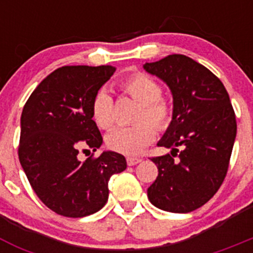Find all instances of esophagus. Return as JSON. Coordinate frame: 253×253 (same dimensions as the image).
Listing matches in <instances>:
<instances>
[{
	"label": "esophagus",
	"instance_id": "1",
	"mask_svg": "<svg viewBox=\"0 0 253 253\" xmlns=\"http://www.w3.org/2000/svg\"><path fill=\"white\" fill-rule=\"evenodd\" d=\"M139 162H142V160H140V158H137V157L126 158V163H128V166H135V165H138Z\"/></svg>",
	"mask_w": 253,
	"mask_h": 253
}]
</instances>
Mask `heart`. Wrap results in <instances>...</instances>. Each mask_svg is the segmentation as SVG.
Returning a JSON list of instances; mask_svg holds the SVG:
<instances>
[{"label":"heart","instance_id":"1","mask_svg":"<svg viewBox=\"0 0 253 253\" xmlns=\"http://www.w3.org/2000/svg\"><path fill=\"white\" fill-rule=\"evenodd\" d=\"M122 88L126 95L140 104L137 120L143 122L133 126L114 129L107 135L106 143L113 151L133 156L140 153L149 143L153 142L156 138L155 125L158 129H166L169 126L172 119V110L169 102L161 97L162 87L160 84L144 73H135L126 78L122 84ZM92 116L101 129L113 126V97L105 88L97 91L93 97Z\"/></svg>","mask_w":253,"mask_h":253}]
</instances>
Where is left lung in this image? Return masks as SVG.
Wrapping results in <instances>:
<instances>
[{
	"label": "left lung",
	"mask_w": 253,
	"mask_h": 253,
	"mask_svg": "<svg viewBox=\"0 0 253 253\" xmlns=\"http://www.w3.org/2000/svg\"><path fill=\"white\" fill-rule=\"evenodd\" d=\"M143 68L169 86L173 100L172 120L157 143L171 153L152 158L158 176L148 199L158 209L189 213L209 202L227 175L237 134L233 107L220 80L186 55Z\"/></svg>",
	"instance_id": "1"
}]
</instances>
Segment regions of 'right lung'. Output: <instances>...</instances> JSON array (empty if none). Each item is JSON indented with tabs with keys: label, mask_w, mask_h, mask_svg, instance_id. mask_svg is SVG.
I'll return each mask as SVG.
<instances>
[{
	"label": "right lung",
	"mask_w": 253,
	"mask_h": 253,
	"mask_svg": "<svg viewBox=\"0 0 253 253\" xmlns=\"http://www.w3.org/2000/svg\"><path fill=\"white\" fill-rule=\"evenodd\" d=\"M116 71L113 66H66L46 76L22 109L19 160L38 198L54 213L82 218L99 211L109 198V180L126 169L124 156L93 152L102 137L92 120L97 91Z\"/></svg>",
	"instance_id": "obj_1"
}]
</instances>
